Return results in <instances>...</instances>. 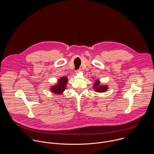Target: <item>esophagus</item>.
Here are the masks:
<instances>
[{"instance_id": "obj_1", "label": "esophagus", "mask_w": 154, "mask_h": 154, "mask_svg": "<svg viewBox=\"0 0 154 154\" xmlns=\"http://www.w3.org/2000/svg\"><path fill=\"white\" fill-rule=\"evenodd\" d=\"M81 72V69H78V70L76 71V73H78V72Z\"/></svg>"}]
</instances>
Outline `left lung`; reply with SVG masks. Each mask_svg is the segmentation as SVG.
<instances>
[{"label": "left lung", "instance_id": "8db88e82", "mask_svg": "<svg viewBox=\"0 0 154 154\" xmlns=\"http://www.w3.org/2000/svg\"><path fill=\"white\" fill-rule=\"evenodd\" d=\"M94 90L97 92H104L109 89L107 85L101 84V82L98 79H97L93 85Z\"/></svg>", "mask_w": 154, "mask_h": 154}]
</instances>
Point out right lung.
<instances>
[{
	"mask_svg": "<svg viewBox=\"0 0 154 154\" xmlns=\"http://www.w3.org/2000/svg\"><path fill=\"white\" fill-rule=\"evenodd\" d=\"M68 79L66 76H63L57 80V82L50 87V90L52 93L55 94L60 95L65 91L67 87Z\"/></svg>",
	"mask_w": 154,
	"mask_h": 154,
	"instance_id": "obj_1",
	"label": "right lung"
}]
</instances>
